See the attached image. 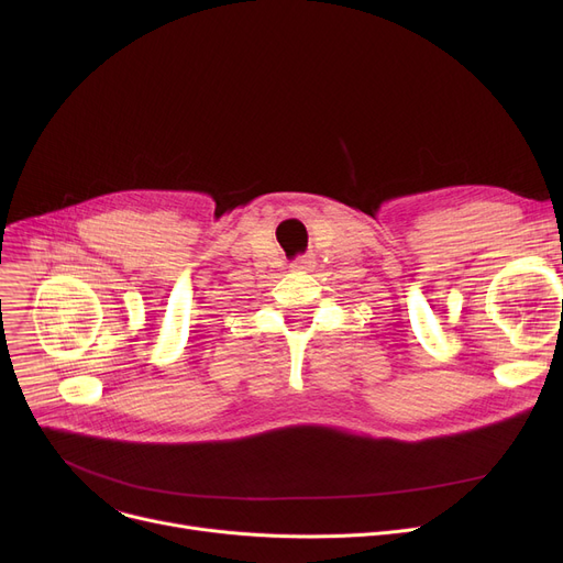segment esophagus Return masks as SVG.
I'll return each instance as SVG.
<instances>
[{
  "mask_svg": "<svg viewBox=\"0 0 563 563\" xmlns=\"http://www.w3.org/2000/svg\"><path fill=\"white\" fill-rule=\"evenodd\" d=\"M291 269H297V272H310V269H312V260H310V257L294 260V262H291Z\"/></svg>",
  "mask_w": 563,
  "mask_h": 563,
  "instance_id": "1",
  "label": "esophagus"
}]
</instances>
